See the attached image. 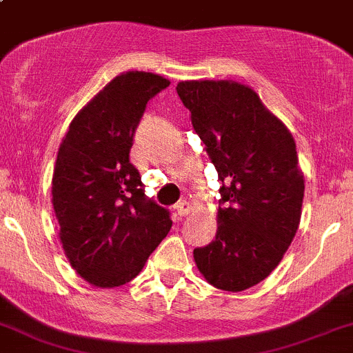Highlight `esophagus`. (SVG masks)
Masks as SVG:
<instances>
[{
	"mask_svg": "<svg viewBox=\"0 0 353 353\" xmlns=\"http://www.w3.org/2000/svg\"><path fill=\"white\" fill-rule=\"evenodd\" d=\"M176 209H177V216L184 218V216H188L189 211H191V204H189L188 201H181V203L176 206Z\"/></svg>",
	"mask_w": 353,
	"mask_h": 353,
	"instance_id": "34e87169",
	"label": "esophagus"
}]
</instances>
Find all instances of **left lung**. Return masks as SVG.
<instances>
[{
    "instance_id": "8db88e82",
    "label": "left lung",
    "mask_w": 353,
    "mask_h": 353,
    "mask_svg": "<svg viewBox=\"0 0 353 353\" xmlns=\"http://www.w3.org/2000/svg\"><path fill=\"white\" fill-rule=\"evenodd\" d=\"M176 90L223 183L216 238L196 248V266L209 285L243 292L280 265L300 224L295 139L248 85L185 80Z\"/></svg>"
}]
</instances>
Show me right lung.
Segmentation results:
<instances>
[{"label":"right lung","instance_id":"obj_1","mask_svg":"<svg viewBox=\"0 0 353 353\" xmlns=\"http://www.w3.org/2000/svg\"><path fill=\"white\" fill-rule=\"evenodd\" d=\"M169 83L156 73H120L75 115L58 149L52 203L60 243L97 288L134 280L172 226L129 161L147 102Z\"/></svg>","mask_w":353,"mask_h":353}]
</instances>
